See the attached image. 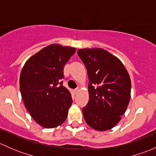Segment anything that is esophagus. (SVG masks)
Returning a JSON list of instances; mask_svg holds the SVG:
<instances>
[{"instance_id":"34e87169","label":"esophagus","mask_w":156,"mask_h":156,"mask_svg":"<svg viewBox=\"0 0 156 156\" xmlns=\"http://www.w3.org/2000/svg\"><path fill=\"white\" fill-rule=\"evenodd\" d=\"M74 92H75V94H77V93L79 92V89H78V88H76V89L74 90Z\"/></svg>"}]
</instances>
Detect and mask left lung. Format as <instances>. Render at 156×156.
I'll return each instance as SVG.
<instances>
[{
  "instance_id": "obj_1",
  "label": "left lung",
  "mask_w": 156,
  "mask_h": 156,
  "mask_svg": "<svg viewBox=\"0 0 156 156\" xmlns=\"http://www.w3.org/2000/svg\"><path fill=\"white\" fill-rule=\"evenodd\" d=\"M87 70L89 101L82 108L86 123L97 130L115 126L130 101L131 82L122 62L101 48L80 49Z\"/></svg>"
}]
</instances>
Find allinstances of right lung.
I'll use <instances>...</instances> for the list:
<instances>
[{"label":"right lung","instance_id":"obj_1","mask_svg":"<svg viewBox=\"0 0 156 156\" xmlns=\"http://www.w3.org/2000/svg\"><path fill=\"white\" fill-rule=\"evenodd\" d=\"M75 48L51 44L30 57L22 69L20 91L26 109L45 128L62 125L72 103L62 85L63 69Z\"/></svg>","mask_w":156,"mask_h":156}]
</instances>
